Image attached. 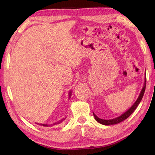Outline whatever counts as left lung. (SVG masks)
Returning <instances> with one entry per match:
<instances>
[{
    "label": "left lung",
    "mask_w": 155,
    "mask_h": 155,
    "mask_svg": "<svg viewBox=\"0 0 155 155\" xmlns=\"http://www.w3.org/2000/svg\"><path fill=\"white\" fill-rule=\"evenodd\" d=\"M146 77H145V78H144V83H143V86L141 90L140 91V95H139L138 98L137 99V101L135 102V103L131 106L129 109H128L127 111L124 112V114H122L121 115H120L119 117H115V118L111 119V120H104V119H101L99 118L98 116H96V115L94 114L93 112L94 116L95 117V120L97 122L100 124H103V125H106V126H109V125H114V124H118V123L121 122L122 121H124V120L128 118L130 115L134 112L135 110L137 108V106L139 105V104L140 103V102L141 101V99L143 98V96L144 94V91H145L146 90Z\"/></svg>",
    "instance_id": "1"
}]
</instances>
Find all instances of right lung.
I'll use <instances>...</instances> for the list:
<instances>
[{
    "instance_id": "add662e5",
    "label": "right lung",
    "mask_w": 155,
    "mask_h": 155,
    "mask_svg": "<svg viewBox=\"0 0 155 155\" xmlns=\"http://www.w3.org/2000/svg\"><path fill=\"white\" fill-rule=\"evenodd\" d=\"M71 94H72V91H70V92H69V98H70V96H71ZM65 118H66V117H65V118H63V119H61V120H59V122H57L54 123L53 124H38V123H36V124H40V125H41V126H43V127H50V126H53V125H55V124H60V123H61V122H64V120H65Z\"/></svg>"
}]
</instances>
